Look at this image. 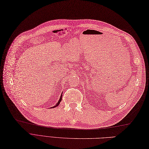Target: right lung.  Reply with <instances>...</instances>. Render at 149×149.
I'll use <instances>...</instances> for the list:
<instances>
[{
    "label": "right lung",
    "mask_w": 149,
    "mask_h": 149,
    "mask_svg": "<svg viewBox=\"0 0 149 149\" xmlns=\"http://www.w3.org/2000/svg\"><path fill=\"white\" fill-rule=\"evenodd\" d=\"M63 94V93H62ZM61 100H62V95H61V97H60V99H59V101H58V102H57V103L56 104V106H54V107H52L53 108H54V107H57V106H59V104H60V102H61Z\"/></svg>",
    "instance_id": "right-lung-1"
}]
</instances>
